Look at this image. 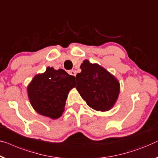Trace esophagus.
<instances>
[{
    "mask_svg": "<svg viewBox=\"0 0 158 158\" xmlns=\"http://www.w3.org/2000/svg\"><path fill=\"white\" fill-rule=\"evenodd\" d=\"M69 74L70 75H73V76H75V75H76V72L74 70H70L69 72Z\"/></svg>",
    "mask_w": 158,
    "mask_h": 158,
    "instance_id": "obj_1",
    "label": "esophagus"
}]
</instances>
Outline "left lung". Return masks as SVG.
Segmentation results:
<instances>
[{"instance_id":"8db88e82","label":"left lung","mask_w":158,"mask_h":158,"mask_svg":"<svg viewBox=\"0 0 158 158\" xmlns=\"http://www.w3.org/2000/svg\"><path fill=\"white\" fill-rule=\"evenodd\" d=\"M81 73L76 75L77 87L88 106L98 111H107L118 99L120 84L115 77L98 64L84 60Z\"/></svg>"}]
</instances>
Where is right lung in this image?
<instances>
[{
	"label": "right lung",
	"instance_id": "right-lung-1",
	"mask_svg": "<svg viewBox=\"0 0 158 158\" xmlns=\"http://www.w3.org/2000/svg\"><path fill=\"white\" fill-rule=\"evenodd\" d=\"M75 87V77L63 69L48 68L34 77L28 87L31 103L43 116L57 119L62 115L69 91Z\"/></svg>",
	"mask_w": 158,
	"mask_h": 158
}]
</instances>
